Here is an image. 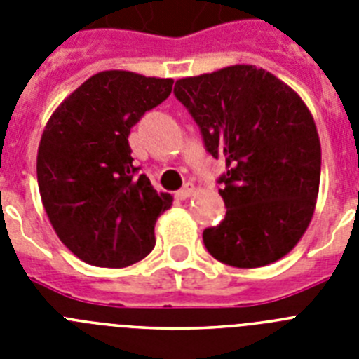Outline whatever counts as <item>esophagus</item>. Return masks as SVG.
Returning a JSON list of instances; mask_svg holds the SVG:
<instances>
[{"label":"esophagus","mask_w":359,"mask_h":359,"mask_svg":"<svg viewBox=\"0 0 359 359\" xmlns=\"http://www.w3.org/2000/svg\"><path fill=\"white\" fill-rule=\"evenodd\" d=\"M192 194H194V187L187 183V185L183 187L182 190H177L176 198L177 199H187V198H190V196H192Z\"/></svg>","instance_id":"obj_1"}]
</instances>
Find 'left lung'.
<instances>
[{
    "mask_svg": "<svg viewBox=\"0 0 359 359\" xmlns=\"http://www.w3.org/2000/svg\"><path fill=\"white\" fill-rule=\"evenodd\" d=\"M174 95L199 126L226 215L203 231L219 262L261 268L291 252L315 214L322 149L304 100L273 73L236 65L176 81Z\"/></svg>",
    "mask_w": 359,
    "mask_h": 359,
    "instance_id": "obj_1",
    "label": "left lung"
}]
</instances>
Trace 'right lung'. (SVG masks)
Segmentation results:
<instances>
[{
	"label": "right lung",
	"instance_id": "add662e5",
	"mask_svg": "<svg viewBox=\"0 0 359 359\" xmlns=\"http://www.w3.org/2000/svg\"><path fill=\"white\" fill-rule=\"evenodd\" d=\"M172 79L109 69L90 77L53 111L37 151V183L53 230L81 261L126 268L152 252L156 219L172 196L133 165L128 136Z\"/></svg>",
	"mask_w": 359,
	"mask_h": 359
}]
</instances>
